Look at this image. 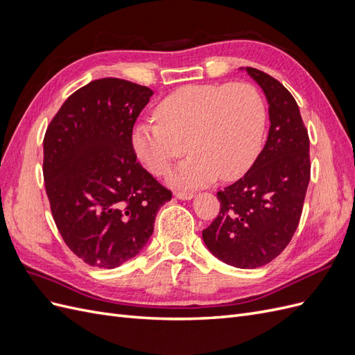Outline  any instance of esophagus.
<instances>
[{
    "mask_svg": "<svg viewBox=\"0 0 355 355\" xmlns=\"http://www.w3.org/2000/svg\"><path fill=\"white\" fill-rule=\"evenodd\" d=\"M175 197L178 200H191V198H194V194H192V192H180V191H178V192H175Z\"/></svg>",
    "mask_w": 355,
    "mask_h": 355,
    "instance_id": "34e87169",
    "label": "esophagus"
}]
</instances>
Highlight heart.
Masks as SVG:
<instances>
[{
    "label": "heart",
    "instance_id": "b5f03b06",
    "mask_svg": "<svg viewBox=\"0 0 355 355\" xmlns=\"http://www.w3.org/2000/svg\"><path fill=\"white\" fill-rule=\"evenodd\" d=\"M155 114V121L135 125L132 145L157 176L188 148L192 154L168 178L173 185L198 188L218 176L237 179L261 153L265 105L247 83L185 85L161 101Z\"/></svg>",
    "mask_w": 355,
    "mask_h": 355
}]
</instances>
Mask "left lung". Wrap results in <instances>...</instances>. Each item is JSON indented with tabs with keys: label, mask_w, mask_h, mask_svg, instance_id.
I'll return each instance as SVG.
<instances>
[{
	"label": "left lung",
	"mask_w": 355,
	"mask_h": 355,
	"mask_svg": "<svg viewBox=\"0 0 355 355\" xmlns=\"http://www.w3.org/2000/svg\"><path fill=\"white\" fill-rule=\"evenodd\" d=\"M261 85L270 133L247 173L218 192L219 214L202 231L207 249L222 262L253 270L280 254L292 240L309 184V137L295 98L259 69L245 68Z\"/></svg>",
	"instance_id": "8db88e82"
}]
</instances>
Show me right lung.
<instances>
[{"mask_svg":"<svg viewBox=\"0 0 355 355\" xmlns=\"http://www.w3.org/2000/svg\"><path fill=\"white\" fill-rule=\"evenodd\" d=\"M154 94L120 78L72 93L44 136L46 192L63 241L85 263L112 270L154 232L171 192L136 161L133 125Z\"/></svg>","mask_w":355,"mask_h":355,"instance_id":"right-lung-1","label":"right lung"}]
</instances>
